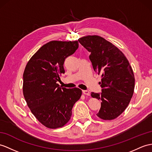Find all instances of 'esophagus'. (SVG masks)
I'll list each match as a JSON object with an SVG mask.
<instances>
[{
    "instance_id": "1",
    "label": "esophagus",
    "mask_w": 152,
    "mask_h": 152,
    "mask_svg": "<svg viewBox=\"0 0 152 152\" xmlns=\"http://www.w3.org/2000/svg\"><path fill=\"white\" fill-rule=\"evenodd\" d=\"M83 93L84 95H90V91L88 90H83Z\"/></svg>"
}]
</instances>
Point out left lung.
<instances>
[{
	"label": "left lung",
	"instance_id": "obj_1",
	"mask_svg": "<svg viewBox=\"0 0 152 152\" xmlns=\"http://www.w3.org/2000/svg\"><path fill=\"white\" fill-rule=\"evenodd\" d=\"M79 42L90 52L94 71L102 75V93L91 92V97L101 101L97 115L104 120L115 119L128 106L134 94L135 78L128 59L121 51L104 38L88 35Z\"/></svg>",
	"mask_w": 152,
	"mask_h": 152
}]
</instances>
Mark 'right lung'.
Here are the masks:
<instances>
[{
    "label": "right lung",
    "instance_id": "obj_1",
    "mask_svg": "<svg viewBox=\"0 0 152 152\" xmlns=\"http://www.w3.org/2000/svg\"><path fill=\"white\" fill-rule=\"evenodd\" d=\"M78 41L52 40L33 55L23 74V94L28 107L46 127H62L69 121L74 104L82 91L67 89L57 83L64 73L65 59L75 52Z\"/></svg>",
    "mask_w": 152,
    "mask_h": 152
}]
</instances>
